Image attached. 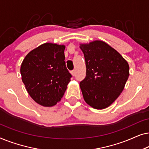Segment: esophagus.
Masks as SVG:
<instances>
[{
    "mask_svg": "<svg viewBox=\"0 0 149 149\" xmlns=\"http://www.w3.org/2000/svg\"><path fill=\"white\" fill-rule=\"evenodd\" d=\"M70 73H71V74H72V76H74V75H75V71H74V70H72V71H71V72H70Z\"/></svg>",
    "mask_w": 149,
    "mask_h": 149,
    "instance_id": "obj_1",
    "label": "esophagus"
}]
</instances>
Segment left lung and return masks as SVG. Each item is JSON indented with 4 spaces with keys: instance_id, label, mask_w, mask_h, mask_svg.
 Segmentation results:
<instances>
[{
    "instance_id": "left-lung-1",
    "label": "left lung",
    "mask_w": 149,
    "mask_h": 149,
    "mask_svg": "<svg viewBox=\"0 0 149 149\" xmlns=\"http://www.w3.org/2000/svg\"><path fill=\"white\" fill-rule=\"evenodd\" d=\"M86 65V77L80 82L83 98L96 109L109 107L123 90L130 73L125 59L101 40L81 45Z\"/></svg>"
}]
</instances>
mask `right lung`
Masks as SVG:
<instances>
[{"mask_svg": "<svg viewBox=\"0 0 149 149\" xmlns=\"http://www.w3.org/2000/svg\"><path fill=\"white\" fill-rule=\"evenodd\" d=\"M64 45L42 44L24 59L22 79L32 99L43 107L60 101L72 75L66 68Z\"/></svg>", "mask_w": 149, "mask_h": 149, "instance_id": "1", "label": "right lung"}]
</instances>
